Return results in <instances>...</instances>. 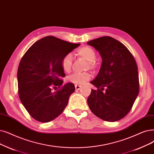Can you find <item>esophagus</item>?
Instances as JSON below:
<instances>
[{"instance_id":"obj_1","label":"esophagus","mask_w":154,"mask_h":154,"mask_svg":"<svg viewBox=\"0 0 154 154\" xmlns=\"http://www.w3.org/2000/svg\"><path fill=\"white\" fill-rule=\"evenodd\" d=\"M81 88H82V85H79V84L75 85V88L76 90H80Z\"/></svg>"}]
</instances>
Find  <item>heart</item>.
I'll return each instance as SVG.
<instances>
[{
	"label": "heart",
	"mask_w": 154,
	"mask_h": 154,
	"mask_svg": "<svg viewBox=\"0 0 154 154\" xmlns=\"http://www.w3.org/2000/svg\"><path fill=\"white\" fill-rule=\"evenodd\" d=\"M77 55L84 58L87 61L86 68L94 69L96 66L94 60L96 59V53L89 46H82L77 51ZM72 65V57L70 54L66 55L62 61V67L63 70L69 73L71 70ZM91 75L89 72L84 73H73L67 77V81L69 82L83 84L91 79Z\"/></svg>",
	"instance_id": "obj_1"
}]
</instances>
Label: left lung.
Returning <instances> with one entry per match:
<instances>
[{
  "mask_svg": "<svg viewBox=\"0 0 154 154\" xmlns=\"http://www.w3.org/2000/svg\"><path fill=\"white\" fill-rule=\"evenodd\" d=\"M88 45L102 58L98 74L91 82L97 89H92L88 97L89 108L104 121H118L130 112L139 92L135 60L123 43L110 36L91 40Z\"/></svg>",
  "mask_w": 154,
  "mask_h": 154,
  "instance_id": "left-lung-1",
  "label": "left lung"
}]
</instances>
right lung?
<instances>
[{
	"instance_id": "right-lung-1",
	"label": "right lung",
	"mask_w": 154,
	"mask_h": 154,
	"mask_svg": "<svg viewBox=\"0 0 154 154\" xmlns=\"http://www.w3.org/2000/svg\"><path fill=\"white\" fill-rule=\"evenodd\" d=\"M79 45L46 36L33 44L21 60L17 70L19 96L37 121H52L67 105L75 86L72 83L62 85L65 76L62 61Z\"/></svg>"
}]
</instances>
